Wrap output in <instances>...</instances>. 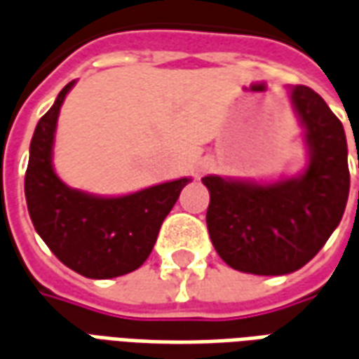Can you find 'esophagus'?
I'll return each instance as SVG.
<instances>
[{
	"label": "esophagus",
	"instance_id": "34e87169",
	"mask_svg": "<svg viewBox=\"0 0 359 359\" xmlns=\"http://www.w3.org/2000/svg\"><path fill=\"white\" fill-rule=\"evenodd\" d=\"M211 167V161H203L202 163V171H205V169H210Z\"/></svg>",
	"mask_w": 359,
	"mask_h": 359
}]
</instances>
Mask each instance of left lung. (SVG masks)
<instances>
[{
    "label": "left lung",
    "instance_id": "obj_1",
    "mask_svg": "<svg viewBox=\"0 0 359 359\" xmlns=\"http://www.w3.org/2000/svg\"><path fill=\"white\" fill-rule=\"evenodd\" d=\"M306 128L309 163L300 177L271 184L203 177L208 231L226 265L254 275L298 271L339 226L350 192L346 134L321 95L290 88Z\"/></svg>",
    "mask_w": 359,
    "mask_h": 359
}]
</instances>
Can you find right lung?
Returning <instances> with one entry per match:
<instances>
[{
    "label": "right lung",
    "instance_id": "obj_1",
    "mask_svg": "<svg viewBox=\"0 0 359 359\" xmlns=\"http://www.w3.org/2000/svg\"><path fill=\"white\" fill-rule=\"evenodd\" d=\"M74 86L61 90L36 125L30 142L25 196L32 225L61 264L88 278H113L138 269L154 250L163 219L190 179L171 180L118 198L69 188L53 165L59 109Z\"/></svg>",
    "mask_w": 359,
    "mask_h": 359
}]
</instances>
